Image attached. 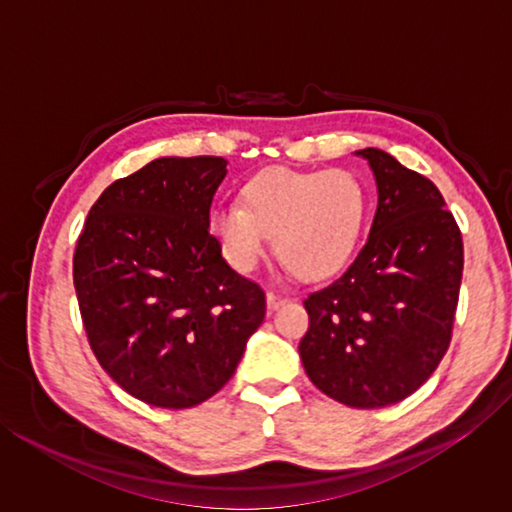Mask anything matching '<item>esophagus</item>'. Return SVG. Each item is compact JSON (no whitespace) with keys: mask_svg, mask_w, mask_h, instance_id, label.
Returning a JSON list of instances; mask_svg holds the SVG:
<instances>
[{"mask_svg":"<svg viewBox=\"0 0 512 512\" xmlns=\"http://www.w3.org/2000/svg\"><path fill=\"white\" fill-rule=\"evenodd\" d=\"M284 302H289V298H284V296H280V293H275V291H268V293H266L268 311H275L277 307H282Z\"/></svg>","mask_w":512,"mask_h":512,"instance_id":"esophagus-1","label":"esophagus"}]
</instances>
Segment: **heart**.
I'll list each match as a JSON object with an SVG mask.
<instances>
[{
  "mask_svg": "<svg viewBox=\"0 0 512 512\" xmlns=\"http://www.w3.org/2000/svg\"><path fill=\"white\" fill-rule=\"evenodd\" d=\"M368 214L361 180L345 169L275 167L241 187V205H219L210 232L241 273L255 271L273 246L300 277H323L348 262Z\"/></svg>",
  "mask_w": 512,
  "mask_h": 512,
  "instance_id": "b5f03b06",
  "label": "heart"
}]
</instances>
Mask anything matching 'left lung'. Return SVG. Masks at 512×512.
Returning a JSON list of instances; mask_svg holds the SVG:
<instances>
[{"label":"left lung","instance_id":"obj_1","mask_svg":"<svg viewBox=\"0 0 512 512\" xmlns=\"http://www.w3.org/2000/svg\"><path fill=\"white\" fill-rule=\"evenodd\" d=\"M377 185L368 241L327 287L309 293L300 341L307 377L332 400L379 409L418 391L452 339L463 239L445 198L379 149L354 151Z\"/></svg>","mask_w":512,"mask_h":512}]
</instances>
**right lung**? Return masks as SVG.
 <instances>
[{
    "label": "right lung",
    "instance_id": "right-lung-1",
    "mask_svg": "<svg viewBox=\"0 0 512 512\" xmlns=\"http://www.w3.org/2000/svg\"><path fill=\"white\" fill-rule=\"evenodd\" d=\"M228 160L158 158L92 205L74 253V289L101 368L160 409L205 402L235 375L266 314L255 282L210 235Z\"/></svg>",
    "mask_w": 512,
    "mask_h": 512
}]
</instances>
